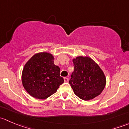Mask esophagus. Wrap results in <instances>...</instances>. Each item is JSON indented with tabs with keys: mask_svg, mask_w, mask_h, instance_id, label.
I'll use <instances>...</instances> for the list:
<instances>
[{
	"mask_svg": "<svg viewBox=\"0 0 129 129\" xmlns=\"http://www.w3.org/2000/svg\"><path fill=\"white\" fill-rule=\"evenodd\" d=\"M63 79H64V82H67L69 81V78L64 77L63 78Z\"/></svg>",
	"mask_w": 129,
	"mask_h": 129,
	"instance_id": "esophagus-1",
	"label": "esophagus"
}]
</instances>
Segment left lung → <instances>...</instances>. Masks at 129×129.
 <instances>
[{
	"instance_id": "left-lung-1",
	"label": "left lung",
	"mask_w": 129,
	"mask_h": 129,
	"mask_svg": "<svg viewBox=\"0 0 129 129\" xmlns=\"http://www.w3.org/2000/svg\"><path fill=\"white\" fill-rule=\"evenodd\" d=\"M74 71L69 84L77 97L84 101L92 99L102 92L106 79L99 66L90 57L73 59Z\"/></svg>"
}]
</instances>
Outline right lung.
I'll return each instance as SVG.
<instances>
[{
	"instance_id": "obj_1",
	"label": "right lung",
	"mask_w": 129,
	"mask_h": 129,
	"mask_svg": "<svg viewBox=\"0 0 129 129\" xmlns=\"http://www.w3.org/2000/svg\"><path fill=\"white\" fill-rule=\"evenodd\" d=\"M50 54H35L25 65L22 80L24 89L35 98L44 99L57 91L64 82L60 76V68L54 63Z\"/></svg>"
}]
</instances>
